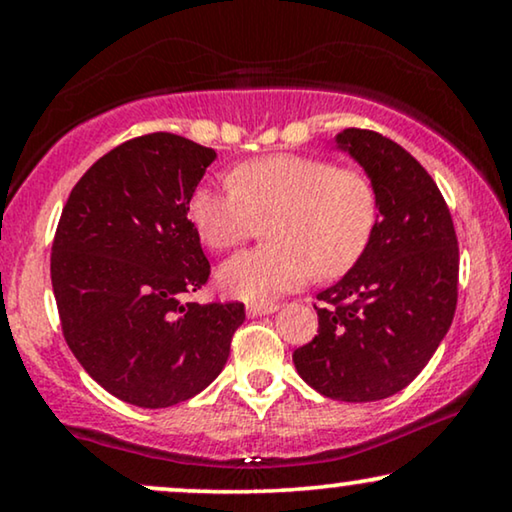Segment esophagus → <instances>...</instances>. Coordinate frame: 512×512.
Returning <instances> with one entry per match:
<instances>
[{
    "instance_id": "obj_1",
    "label": "esophagus",
    "mask_w": 512,
    "mask_h": 512,
    "mask_svg": "<svg viewBox=\"0 0 512 512\" xmlns=\"http://www.w3.org/2000/svg\"><path fill=\"white\" fill-rule=\"evenodd\" d=\"M277 303H249L247 305V314L249 317H263V314H272V312H277Z\"/></svg>"
}]
</instances>
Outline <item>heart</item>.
<instances>
[{"label":"heart","instance_id":"obj_1","mask_svg":"<svg viewBox=\"0 0 512 512\" xmlns=\"http://www.w3.org/2000/svg\"><path fill=\"white\" fill-rule=\"evenodd\" d=\"M188 219L200 240L228 251L258 235L261 249L230 258L219 270L223 291L268 298L317 275H345L373 237L377 198L370 179L333 160L298 153L244 160L226 184H200L188 198Z\"/></svg>","mask_w":512,"mask_h":512}]
</instances>
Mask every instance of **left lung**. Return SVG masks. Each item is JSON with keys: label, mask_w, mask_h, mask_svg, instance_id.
I'll return each instance as SVG.
<instances>
[{"label": "left lung", "mask_w": 512, "mask_h": 512, "mask_svg": "<svg viewBox=\"0 0 512 512\" xmlns=\"http://www.w3.org/2000/svg\"><path fill=\"white\" fill-rule=\"evenodd\" d=\"M335 142L373 181L377 221L359 263L317 296L319 331L293 363L319 394L370 403L408 387L450 331L459 244L443 193L403 146L361 128Z\"/></svg>", "instance_id": "left-lung-1"}]
</instances>
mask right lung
I'll return each instance as SVG.
<instances>
[{
  "label": "right lung",
  "instance_id": "add662e5",
  "mask_svg": "<svg viewBox=\"0 0 512 512\" xmlns=\"http://www.w3.org/2000/svg\"><path fill=\"white\" fill-rule=\"evenodd\" d=\"M214 149L151 132L102 156L69 193L51 282L69 349L93 380L139 408H170L226 366L244 305L184 303L209 261L188 198Z\"/></svg>",
  "mask_w": 512,
  "mask_h": 512
}]
</instances>
